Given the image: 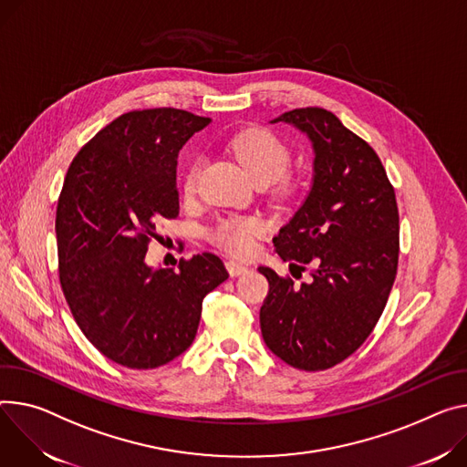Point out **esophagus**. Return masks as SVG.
Here are the masks:
<instances>
[{"label":"esophagus","instance_id":"34e87169","mask_svg":"<svg viewBox=\"0 0 467 467\" xmlns=\"http://www.w3.org/2000/svg\"><path fill=\"white\" fill-rule=\"evenodd\" d=\"M225 266H227V272H229L231 277H238V275H242V274L247 272V266H244V265H240V263H236V261H227Z\"/></svg>","mask_w":467,"mask_h":467}]
</instances>
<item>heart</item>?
Returning a JSON list of instances; mask_svg holds the SVG:
<instances>
[{
    "mask_svg": "<svg viewBox=\"0 0 467 467\" xmlns=\"http://www.w3.org/2000/svg\"><path fill=\"white\" fill-rule=\"evenodd\" d=\"M233 154L245 165L251 179L259 186H270L281 181L292 161V152L288 145L275 136L272 130L263 129V126H251L238 132L229 143ZM201 158H193L182 177V192L186 197L197 193L199 177H201ZM281 190H286V182L281 181ZM265 233V225L257 218L233 216L220 220L214 229L210 231V238L216 245L223 247L233 255L245 257L255 249L257 238Z\"/></svg>",
    "mask_w": 467,
    "mask_h": 467,
    "instance_id": "b5f03b06",
    "label": "heart"
}]
</instances>
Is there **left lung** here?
Here are the masks:
<instances>
[{
  "instance_id": "obj_1",
  "label": "left lung",
  "mask_w": 467,
  "mask_h": 467,
  "mask_svg": "<svg viewBox=\"0 0 467 467\" xmlns=\"http://www.w3.org/2000/svg\"><path fill=\"white\" fill-rule=\"evenodd\" d=\"M279 120L311 140L315 175L274 245L290 266L309 268L311 281L298 286L261 266L270 285L261 331L290 367L326 370L352 356L384 313L399 266V208L374 149L331 111L298 108Z\"/></svg>"
}]
</instances>
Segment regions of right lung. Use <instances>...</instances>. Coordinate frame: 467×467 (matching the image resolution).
Instances as JSON below:
<instances>
[{
	"label": "right lung",
	"instance_id": "obj_1",
	"mask_svg": "<svg viewBox=\"0 0 467 467\" xmlns=\"http://www.w3.org/2000/svg\"><path fill=\"white\" fill-rule=\"evenodd\" d=\"M210 122L177 108L122 113L72 160L56 212L59 281L91 345L129 368H156L193 343L204 296L229 274L214 253L179 270L145 263L179 216L177 158Z\"/></svg>",
	"mask_w": 467,
	"mask_h": 467
}]
</instances>
